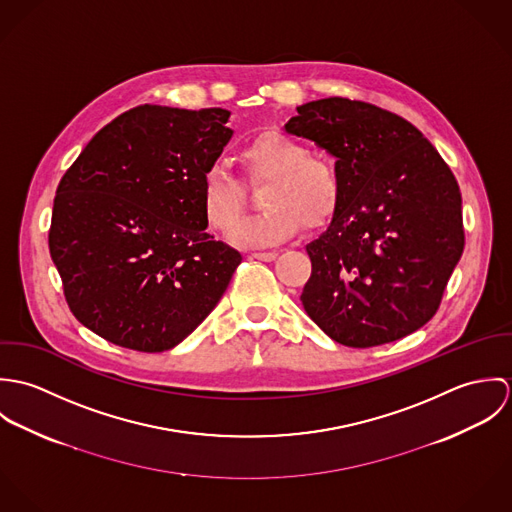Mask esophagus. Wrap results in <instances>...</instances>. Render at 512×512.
<instances>
[{"instance_id":"obj_1","label":"esophagus","mask_w":512,"mask_h":512,"mask_svg":"<svg viewBox=\"0 0 512 512\" xmlns=\"http://www.w3.org/2000/svg\"><path fill=\"white\" fill-rule=\"evenodd\" d=\"M250 258H256V260H264V262H272L278 258V252H252Z\"/></svg>"}]
</instances>
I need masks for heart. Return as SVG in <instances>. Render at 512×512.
I'll list each match as a JSON object with an SVG mask.
<instances>
[{
    "instance_id": "1",
    "label": "heart",
    "mask_w": 512,
    "mask_h": 512,
    "mask_svg": "<svg viewBox=\"0 0 512 512\" xmlns=\"http://www.w3.org/2000/svg\"><path fill=\"white\" fill-rule=\"evenodd\" d=\"M252 181H268L262 193L266 211L240 220L228 240L240 248H266L290 238L295 228H321L335 217L343 197L339 171L325 159L311 157L307 146L284 134H264L240 151ZM201 205L213 228L226 232L244 209L236 177L211 165L201 179Z\"/></svg>"
}]
</instances>
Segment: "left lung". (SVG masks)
<instances>
[{
	"mask_svg": "<svg viewBox=\"0 0 512 512\" xmlns=\"http://www.w3.org/2000/svg\"><path fill=\"white\" fill-rule=\"evenodd\" d=\"M284 130L335 155L343 183L339 211L305 246L307 315L355 349L424 327L465 244L459 185L438 149L408 120L339 96L297 106Z\"/></svg>",
	"mask_w": 512,
	"mask_h": 512,
	"instance_id": "obj_1",
	"label": "left lung"
}]
</instances>
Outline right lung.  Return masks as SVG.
<instances>
[{
    "mask_svg": "<svg viewBox=\"0 0 512 512\" xmlns=\"http://www.w3.org/2000/svg\"><path fill=\"white\" fill-rule=\"evenodd\" d=\"M228 118L222 108H132L63 175L49 250L74 317L92 333L169 351L226 292L242 256L205 232L201 179L232 138Z\"/></svg>",
    "mask_w": 512,
    "mask_h": 512,
    "instance_id": "obj_1",
    "label": "right lung"
}]
</instances>
